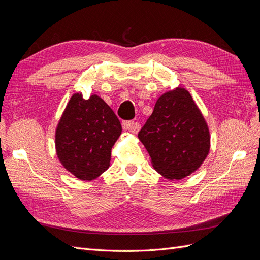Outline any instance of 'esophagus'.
Returning <instances> with one entry per match:
<instances>
[{"mask_svg":"<svg viewBox=\"0 0 260 260\" xmlns=\"http://www.w3.org/2000/svg\"><path fill=\"white\" fill-rule=\"evenodd\" d=\"M122 128L125 131H130L132 133H137L140 130V124L135 121H123Z\"/></svg>","mask_w":260,"mask_h":260,"instance_id":"34e87169","label":"esophagus"}]
</instances>
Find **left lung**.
<instances>
[{
    "label": "left lung",
    "instance_id": "8db88e82",
    "mask_svg": "<svg viewBox=\"0 0 260 260\" xmlns=\"http://www.w3.org/2000/svg\"><path fill=\"white\" fill-rule=\"evenodd\" d=\"M154 169L169 180L192 175L210 149L207 122L187 90L178 86L157 100L139 132Z\"/></svg>",
    "mask_w": 260,
    "mask_h": 260
}]
</instances>
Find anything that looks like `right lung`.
Wrapping results in <instances>:
<instances>
[{"label":"right lung","mask_w":260,"mask_h":260,"mask_svg":"<svg viewBox=\"0 0 260 260\" xmlns=\"http://www.w3.org/2000/svg\"><path fill=\"white\" fill-rule=\"evenodd\" d=\"M121 130L119 119L99 95L84 100L81 93H75L55 132L60 164L78 179H96L108 169L112 147Z\"/></svg>","instance_id":"obj_1"}]
</instances>
